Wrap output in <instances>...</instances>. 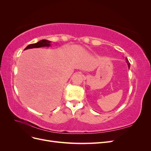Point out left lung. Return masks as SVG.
<instances>
[{
	"instance_id": "8db88e82",
	"label": "left lung",
	"mask_w": 151,
	"mask_h": 151,
	"mask_svg": "<svg viewBox=\"0 0 151 151\" xmlns=\"http://www.w3.org/2000/svg\"><path fill=\"white\" fill-rule=\"evenodd\" d=\"M125 59H126V61H127V65H128V67H129V68H130V63H129V60H128V59H127V58H126Z\"/></svg>"
}]
</instances>
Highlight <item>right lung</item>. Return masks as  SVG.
Returning <instances> with one entry per match:
<instances>
[{"instance_id":"obj_1","label":"right lung","mask_w":151,"mask_h":151,"mask_svg":"<svg viewBox=\"0 0 151 151\" xmlns=\"http://www.w3.org/2000/svg\"><path fill=\"white\" fill-rule=\"evenodd\" d=\"M50 43H51L50 41H48V40H40V42H38V43L29 45L28 46H27L24 48V50H27V49H29V48H33L50 47V45H50Z\"/></svg>"}]
</instances>
